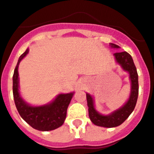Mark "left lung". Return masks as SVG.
Here are the masks:
<instances>
[{
    "label": "left lung",
    "mask_w": 154,
    "mask_h": 154,
    "mask_svg": "<svg viewBox=\"0 0 154 154\" xmlns=\"http://www.w3.org/2000/svg\"><path fill=\"white\" fill-rule=\"evenodd\" d=\"M110 46L114 48H119V46L114 44H110ZM114 56L116 62L121 66L124 71H127L130 75L131 88L130 97L127 102L123 106L114 110L111 114L103 115L95 110L94 98L91 94L87 93V106L91 121L96 126L107 128L119 126L126 121V119L134 110L138 96V75L131 56L126 51H119L114 53Z\"/></svg>",
    "instance_id": "8db88e82"
}]
</instances>
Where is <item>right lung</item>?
Instances as JSON below:
<instances>
[{"instance_id": "add662e5", "label": "right lung", "mask_w": 154, "mask_h": 154, "mask_svg": "<svg viewBox=\"0 0 154 154\" xmlns=\"http://www.w3.org/2000/svg\"><path fill=\"white\" fill-rule=\"evenodd\" d=\"M28 53V49L20 56L13 76V92L16 107L20 115L27 123L35 130L49 131L56 130L64 122L67 110L74 92L58 94L51 103L46 105L34 106L25 103L19 91L18 67L21 60Z\"/></svg>"}]
</instances>
